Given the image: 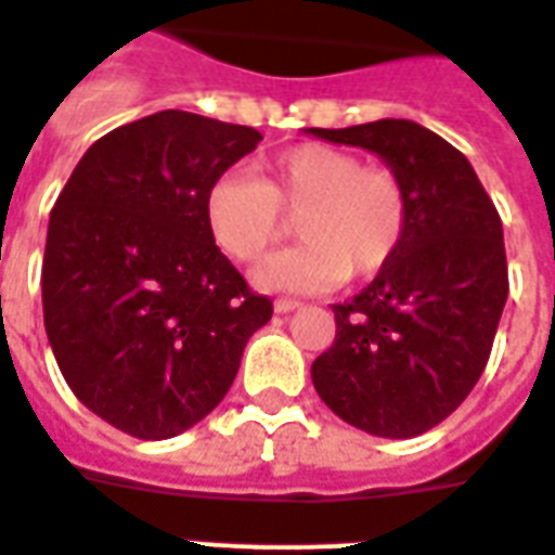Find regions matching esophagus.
Segmentation results:
<instances>
[{
	"label": "esophagus",
	"instance_id": "esophagus-1",
	"mask_svg": "<svg viewBox=\"0 0 555 555\" xmlns=\"http://www.w3.org/2000/svg\"><path fill=\"white\" fill-rule=\"evenodd\" d=\"M273 309H276L279 314H288V311H297V309H302V302H299V299H288V297H282V299H276V302H273Z\"/></svg>",
	"mask_w": 555,
	"mask_h": 555
}]
</instances>
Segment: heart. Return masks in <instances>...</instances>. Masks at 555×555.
Returning <instances> with one entry per match:
<instances>
[{
    "label": "heart",
    "mask_w": 555,
    "mask_h": 555,
    "mask_svg": "<svg viewBox=\"0 0 555 555\" xmlns=\"http://www.w3.org/2000/svg\"><path fill=\"white\" fill-rule=\"evenodd\" d=\"M282 211L299 215L302 244L267 258L256 285L314 294L347 276L371 279L391 264L409 235L412 203L397 170L323 143L279 152L261 179L229 170L205 194L208 232L237 264L258 261L285 235Z\"/></svg>",
    "instance_id": "b5f03b06"
}]
</instances>
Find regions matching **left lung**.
<instances>
[{
  "instance_id": "8db88e82",
  "label": "left lung",
  "mask_w": 555,
  "mask_h": 555,
  "mask_svg": "<svg viewBox=\"0 0 555 555\" xmlns=\"http://www.w3.org/2000/svg\"><path fill=\"white\" fill-rule=\"evenodd\" d=\"M376 152L409 188V235L391 264L335 311L311 364L320 400L356 429L414 438L465 403L508 297L503 223L462 152L412 120L311 129Z\"/></svg>"
}]
</instances>
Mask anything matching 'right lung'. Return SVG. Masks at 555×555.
I'll list each match as a JSON object with an SVG mask.
<instances>
[{"label":"right lung","instance_id":"right-lung-1","mask_svg":"<svg viewBox=\"0 0 555 555\" xmlns=\"http://www.w3.org/2000/svg\"><path fill=\"white\" fill-rule=\"evenodd\" d=\"M258 141L253 126L158 111L93 143L49 215V344L69 391L131 438L199 424L273 318L205 220L208 188Z\"/></svg>","mask_w":555,"mask_h":555}]
</instances>
